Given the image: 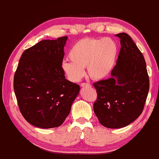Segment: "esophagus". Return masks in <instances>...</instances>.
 Wrapping results in <instances>:
<instances>
[{
    "label": "esophagus",
    "instance_id": "1",
    "mask_svg": "<svg viewBox=\"0 0 159 159\" xmlns=\"http://www.w3.org/2000/svg\"><path fill=\"white\" fill-rule=\"evenodd\" d=\"M80 85H81V87H83V88H87V87H91V85L90 84H89V83H81L80 84Z\"/></svg>",
    "mask_w": 159,
    "mask_h": 159
}]
</instances>
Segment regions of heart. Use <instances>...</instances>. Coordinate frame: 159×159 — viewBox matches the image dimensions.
Here are the masks:
<instances>
[{
    "label": "heart",
    "instance_id": "1",
    "mask_svg": "<svg viewBox=\"0 0 159 159\" xmlns=\"http://www.w3.org/2000/svg\"><path fill=\"white\" fill-rule=\"evenodd\" d=\"M117 53L118 45L112 39H84L72 47L68 53L70 61H63L61 69L73 82L81 80L85 67L92 79L102 80L113 70Z\"/></svg>",
    "mask_w": 159,
    "mask_h": 159
}]
</instances>
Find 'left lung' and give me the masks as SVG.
<instances>
[{"instance_id": "left-lung-1", "label": "left lung", "mask_w": 159, "mask_h": 159, "mask_svg": "<svg viewBox=\"0 0 159 159\" xmlns=\"http://www.w3.org/2000/svg\"><path fill=\"white\" fill-rule=\"evenodd\" d=\"M115 35L121 48L111 78L94 83L98 93L94 111L100 124L110 129L124 127L140 116L150 89L143 54L128 34Z\"/></svg>"}]
</instances>
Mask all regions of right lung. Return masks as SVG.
Returning a JSON list of instances; mask_svg holds the SVG:
<instances>
[{
	"label": "right lung",
	"mask_w": 159,
	"mask_h": 159,
	"mask_svg": "<svg viewBox=\"0 0 159 159\" xmlns=\"http://www.w3.org/2000/svg\"><path fill=\"white\" fill-rule=\"evenodd\" d=\"M68 37L42 40L24 50L13 86L20 111L28 123L58 127L68 117L80 85L65 79L61 69Z\"/></svg>",
	"instance_id": "1"
}]
</instances>
